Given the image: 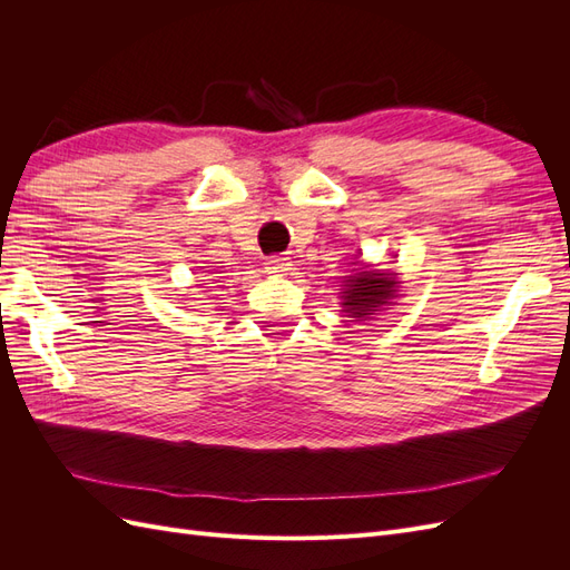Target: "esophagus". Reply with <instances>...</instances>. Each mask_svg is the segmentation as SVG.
<instances>
[{
  "mask_svg": "<svg viewBox=\"0 0 570 570\" xmlns=\"http://www.w3.org/2000/svg\"><path fill=\"white\" fill-rule=\"evenodd\" d=\"M289 266H292V262H289V256H285V254H275V256L266 258L268 273H287Z\"/></svg>",
  "mask_w": 570,
  "mask_h": 570,
  "instance_id": "esophagus-1",
  "label": "esophagus"
}]
</instances>
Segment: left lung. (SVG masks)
<instances>
[{
    "mask_svg": "<svg viewBox=\"0 0 570 570\" xmlns=\"http://www.w3.org/2000/svg\"><path fill=\"white\" fill-rule=\"evenodd\" d=\"M396 287H400V283H396L394 273L358 268L344 281V314L356 321L371 318L375 312H381V306L392 304V299L396 297Z\"/></svg>",
    "mask_w": 570,
    "mask_h": 570,
    "instance_id": "obj_1",
    "label": "left lung"
}]
</instances>
